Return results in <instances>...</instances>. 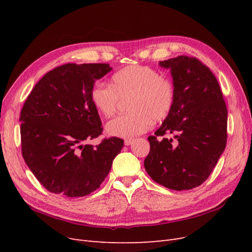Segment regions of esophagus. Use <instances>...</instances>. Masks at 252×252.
Listing matches in <instances>:
<instances>
[{"label":"esophagus","instance_id":"1","mask_svg":"<svg viewBox=\"0 0 252 252\" xmlns=\"http://www.w3.org/2000/svg\"><path fill=\"white\" fill-rule=\"evenodd\" d=\"M133 143V140H131V139H128V140H125L124 141V145L125 146H130V145Z\"/></svg>","mask_w":252,"mask_h":252}]
</instances>
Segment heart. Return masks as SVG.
Returning <instances> with one entry per match:
<instances>
[{
    "instance_id": "b5f03b06",
    "label": "heart",
    "mask_w": 252,
    "mask_h": 252,
    "mask_svg": "<svg viewBox=\"0 0 252 252\" xmlns=\"http://www.w3.org/2000/svg\"><path fill=\"white\" fill-rule=\"evenodd\" d=\"M130 97L128 111L106 125V132L122 139H133L148 131L155 121L164 120L174 102L172 83L154 68L127 66L114 73L110 86L97 83L91 89L90 98L100 116L110 118L116 113L119 98Z\"/></svg>"
}]
</instances>
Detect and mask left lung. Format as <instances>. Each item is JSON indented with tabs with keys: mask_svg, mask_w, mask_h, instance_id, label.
Listing matches in <instances>:
<instances>
[{
	"mask_svg": "<svg viewBox=\"0 0 252 252\" xmlns=\"http://www.w3.org/2000/svg\"><path fill=\"white\" fill-rule=\"evenodd\" d=\"M158 65L170 70L174 102L156 136L148 138L144 167L159 185L189 190L207 180L225 150L226 104L215 74L197 59L180 56ZM166 133L175 140H156Z\"/></svg>",
	"mask_w": 252,
	"mask_h": 252,
	"instance_id": "8db88e82",
	"label": "left lung"
}]
</instances>
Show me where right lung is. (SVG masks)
<instances>
[{"mask_svg":"<svg viewBox=\"0 0 252 252\" xmlns=\"http://www.w3.org/2000/svg\"><path fill=\"white\" fill-rule=\"evenodd\" d=\"M112 70L108 64H65L36 83L21 111L22 155L48 191L68 197L94 191L107 177L124 146L119 138L94 147L86 141L102 133L91 103L96 80Z\"/></svg>","mask_w":252,"mask_h":252,"instance_id":"right-lung-1","label":"right lung"}]
</instances>
